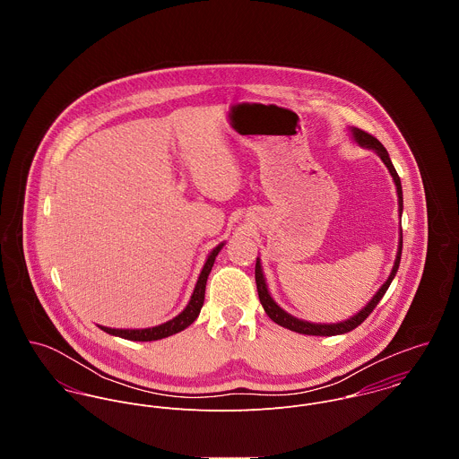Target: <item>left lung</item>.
<instances>
[{
  "mask_svg": "<svg viewBox=\"0 0 459 459\" xmlns=\"http://www.w3.org/2000/svg\"><path fill=\"white\" fill-rule=\"evenodd\" d=\"M353 132V137L355 141L360 144V146H366V148H373L377 150V153L380 155V159L384 160V164L389 168L391 175H393L394 184H395V189H397V201H399V215L403 212V191H401V180H399V175L395 173V168L391 162V157L385 150V146L375 137L371 135L369 132L362 131V129H351ZM401 251H403V231L399 235V249H397V256H395V263H394L393 272L389 275V279L385 281V284L378 290V293L373 297V300L359 313L355 315L353 318L346 320V322H341V324H332V325H322V324H309V322H304V320H299L291 315H288L286 311H282L275 302L273 299L270 297L268 290H266V282H264V277H263L262 264L260 260H256V270H255V277H256V288H258V295H260V302H262L263 309L264 313L268 315V318L272 322H275L277 325L281 327L290 328L293 332H299V333H306V335H337V333H346L353 328L359 327L371 313L373 309L378 306V302L382 300V297L385 295V291L389 290L391 282H393L394 275L399 268V262H401Z\"/></svg>",
  "mask_w": 459,
  "mask_h": 459,
  "instance_id": "8db88e82",
  "label": "left lung"
}]
</instances>
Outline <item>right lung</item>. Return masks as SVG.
<instances>
[{"instance_id":"obj_1","label":"right lung","mask_w":459,"mask_h":459,"mask_svg":"<svg viewBox=\"0 0 459 459\" xmlns=\"http://www.w3.org/2000/svg\"><path fill=\"white\" fill-rule=\"evenodd\" d=\"M224 244H219L208 256V260L204 263L201 273H199V279H197L196 288H195V293L191 297V302L187 304V307L178 315L175 316L173 320L162 324V325H157V327L152 328H139V330H127V328H109L100 327L104 332L111 333V335H118V337H124V339H129V341H157V339H162V337H168V335H173L184 328L189 327L199 315L201 307H203V302H204V288H206V279H208V273L213 266L215 262V256L219 255V251L222 249Z\"/></svg>"}]
</instances>
